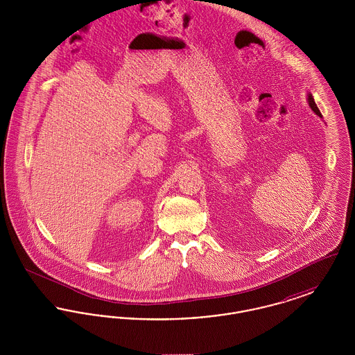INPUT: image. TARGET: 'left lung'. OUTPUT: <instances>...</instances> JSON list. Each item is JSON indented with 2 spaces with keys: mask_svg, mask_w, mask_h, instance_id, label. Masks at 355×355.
I'll use <instances>...</instances> for the list:
<instances>
[{
  "mask_svg": "<svg viewBox=\"0 0 355 355\" xmlns=\"http://www.w3.org/2000/svg\"><path fill=\"white\" fill-rule=\"evenodd\" d=\"M307 102H309V106L311 107V110H313L318 117H322L321 112H320V109H318L317 103L314 101V98H313L311 93H309V94H307Z\"/></svg>",
  "mask_w": 355,
  "mask_h": 355,
  "instance_id": "8db88e82",
  "label": "left lung"
}]
</instances>
